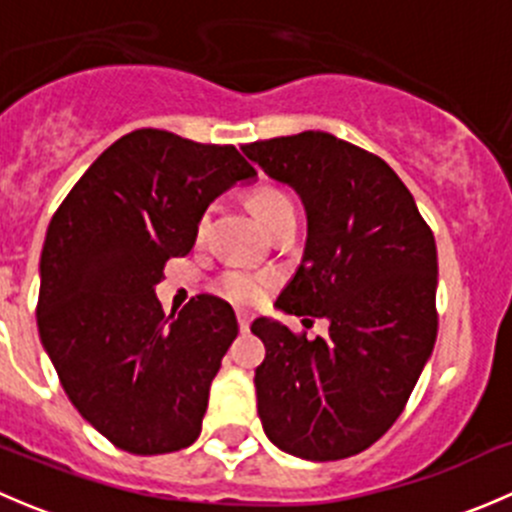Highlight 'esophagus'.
I'll return each mask as SVG.
<instances>
[{
  "label": "esophagus",
  "instance_id": "34e87169",
  "mask_svg": "<svg viewBox=\"0 0 512 512\" xmlns=\"http://www.w3.org/2000/svg\"><path fill=\"white\" fill-rule=\"evenodd\" d=\"M250 314H245V312H237V324H240V332H247V329H250Z\"/></svg>",
  "mask_w": 512,
  "mask_h": 512
}]
</instances>
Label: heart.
Masks as SVG:
<instances>
[{"instance_id": "obj_1", "label": "heart", "mask_w": 512, "mask_h": 512, "mask_svg": "<svg viewBox=\"0 0 512 512\" xmlns=\"http://www.w3.org/2000/svg\"><path fill=\"white\" fill-rule=\"evenodd\" d=\"M252 210H255V215L260 218V223L267 227L272 220L280 218L282 213L294 210V203L285 190L260 188L255 195H252ZM205 225H208V215L200 218L198 232H203ZM270 287H272V280L267 275H252V272H242V270H227L218 280V292L235 304L260 302V299L270 292Z\"/></svg>"}]
</instances>
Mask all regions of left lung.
Returning <instances> with one entry per match:
<instances>
[{
  "label": "left lung",
  "instance_id": "1",
  "mask_svg": "<svg viewBox=\"0 0 512 512\" xmlns=\"http://www.w3.org/2000/svg\"><path fill=\"white\" fill-rule=\"evenodd\" d=\"M302 198L307 242L277 297L287 314L329 322L307 339L260 317L257 414L267 438L307 461L366 451L401 416L438 332L431 227L399 175L374 153L324 131L242 146Z\"/></svg>",
  "mask_w": 512,
  "mask_h": 512
}]
</instances>
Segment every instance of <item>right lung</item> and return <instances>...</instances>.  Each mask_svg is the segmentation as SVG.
I'll use <instances>...</instances> for the list:
<instances>
[{
    "label": "right lung",
    "mask_w": 512,
    "mask_h": 512,
    "mask_svg": "<svg viewBox=\"0 0 512 512\" xmlns=\"http://www.w3.org/2000/svg\"><path fill=\"white\" fill-rule=\"evenodd\" d=\"M255 175L235 146L141 128L108 146L51 218L41 344L76 411L121 451L158 456L200 436L235 312L198 294L168 317L156 285L170 257L193 250L208 205Z\"/></svg>",
    "instance_id": "add662e5"
}]
</instances>
